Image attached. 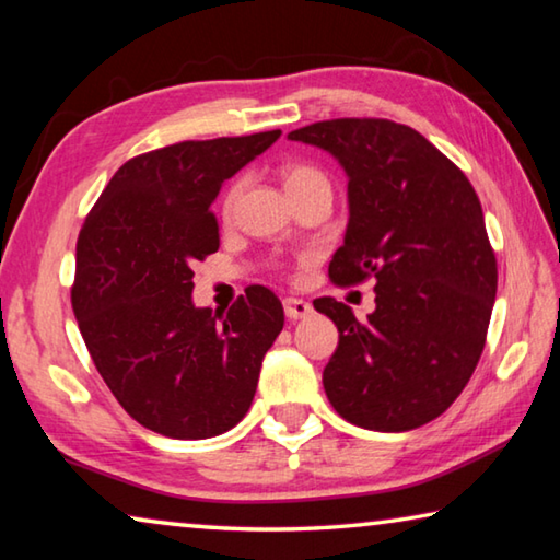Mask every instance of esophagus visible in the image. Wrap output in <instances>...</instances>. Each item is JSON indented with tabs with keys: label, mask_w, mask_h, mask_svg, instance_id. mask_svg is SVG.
<instances>
[{
	"label": "esophagus",
	"mask_w": 560,
	"mask_h": 560,
	"mask_svg": "<svg viewBox=\"0 0 560 560\" xmlns=\"http://www.w3.org/2000/svg\"><path fill=\"white\" fill-rule=\"evenodd\" d=\"M283 314H287V318H291V322H299V318H306L308 314H312V304L304 299H283Z\"/></svg>",
	"instance_id": "34e87169"
}]
</instances>
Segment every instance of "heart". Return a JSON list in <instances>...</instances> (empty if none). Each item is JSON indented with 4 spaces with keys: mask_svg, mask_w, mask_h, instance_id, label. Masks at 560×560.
Here are the masks:
<instances>
[{
    "mask_svg": "<svg viewBox=\"0 0 560 560\" xmlns=\"http://www.w3.org/2000/svg\"><path fill=\"white\" fill-rule=\"evenodd\" d=\"M281 176H283V186H287L289 194L308 189V186H328V179H326V174L322 172V168H316L312 164H304V162L287 164L281 168ZM242 189H244L242 179L229 184V189L224 191V199H221V214L232 217L236 201H238V197H242Z\"/></svg>",
    "mask_w": 560,
    "mask_h": 560,
    "instance_id": "heart-1",
    "label": "heart"
}]
</instances>
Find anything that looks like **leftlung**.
<instances>
[{
  "mask_svg": "<svg viewBox=\"0 0 560 560\" xmlns=\"http://www.w3.org/2000/svg\"><path fill=\"white\" fill-rule=\"evenodd\" d=\"M289 139L324 149L349 176V226L328 277L339 287L376 279L366 322L331 296L314 301L339 328L328 401L361 429H419L456 401L486 346L499 269L481 201L406 124L328 119Z\"/></svg>",
  "mask_w": 560,
  "mask_h": 560,
  "instance_id": "8db88e82",
  "label": "left lung"
}]
</instances>
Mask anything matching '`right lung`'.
Here are the masks:
<instances>
[{
	"label": "right lung",
	"mask_w": 560,
	"mask_h": 560,
	"mask_svg": "<svg viewBox=\"0 0 560 560\" xmlns=\"http://www.w3.org/2000/svg\"><path fill=\"white\" fill-rule=\"evenodd\" d=\"M279 129L139 154L119 166L77 238L72 308L96 371L131 419L168 439H211L244 419L283 328L271 289L229 312L194 306V261L219 248L221 184Z\"/></svg>",
	"instance_id": "add662e5"
}]
</instances>
